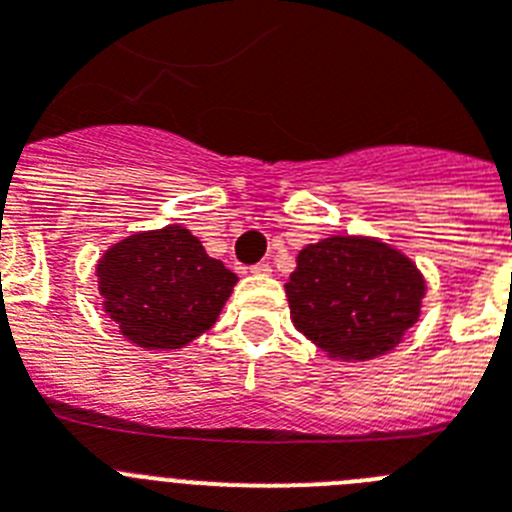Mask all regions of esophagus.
Instances as JSON below:
<instances>
[{"label":"esophagus","instance_id":"34e87169","mask_svg":"<svg viewBox=\"0 0 512 512\" xmlns=\"http://www.w3.org/2000/svg\"><path fill=\"white\" fill-rule=\"evenodd\" d=\"M251 274H256V277H269L271 266L269 264H256V266H251Z\"/></svg>","mask_w":512,"mask_h":512}]
</instances>
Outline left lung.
<instances>
[{"instance_id": "1", "label": "left lung", "mask_w": 512, "mask_h": 512, "mask_svg": "<svg viewBox=\"0 0 512 512\" xmlns=\"http://www.w3.org/2000/svg\"><path fill=\"white\" fill-rule=\"evenodd\" d=\"M425 289L415 261L372 235L310 243L284 284L295 328L336 361H369L400 346Z\"/></svg>"}]
</instances>
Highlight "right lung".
Returning <instances> with one entry per match:
<instances>
[{"mask_svg":"<svg viewBox=\"0 0 512 512\" xmlns=\"http://www.w3.org/2000/svg\"><path fill=\"white\" fill-rule=\"evenodd\" d=\"M235 284L233 271L182 225L128 235L97 261L104 312L125 341L146 351H174L200 338Z\"/></svg>","mask_w":512,"mask_h":512,"instance_id":"1","label":"right lung"}]
</instances>
